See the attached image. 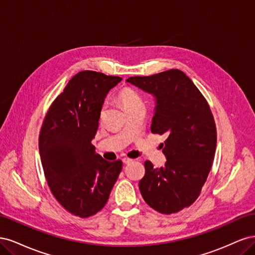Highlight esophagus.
I'll list each match as a JSON object with an SVG mask.
<instances>
[{"label":"esophagus","mask_w":255,"mask_h":255,"mask_svg":"<svg viewBox=\"0 0 255 255\" xmlns=\"http://www.w3.org/2000/svg\"><path fill=\"white\" fill-rule=\"evenodd\" d=\"M122 161H123V164H126V165H128V164H130L133 161V159H130V158H128V157H125V158H122Z\"/></svg>","instance_id":"34e87169"}]
</instances>
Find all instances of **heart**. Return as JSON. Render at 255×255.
Here are the masks:
<instances>
[{
  "label": "heart",
  "instance_id": "obj_1",
  "mask_svg": "<svg viewBox=\"0 0 255 255\" xmlns=\"http://www.w3.org/2000/svg\"><path fill=\"white\" fill-rule=\"evenodd\" d=\"M119 99L121 103L125 106V109H129L136 105H142V101L140 97L138 96L136 92L130 88H123L119 92ZM101 114H103V111H101Z\"/></svg>",
  "mask_w": 255,
  "mask_h": 255
}]
</instances>
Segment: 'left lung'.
Wrapping results in <instances>:
<instances>
[{
    "label": "left lung",
    "mask_w": 255,
    "mask_h": 255,
    "mask_svg": "<svg viewBox=\"0 0 255 255\" xmlns=\"http://www.w3.org/2000/svg\"><path fill=\"white\" fill-rule=\"evenodd\" d=\"M153 96L151 132L168 137L161 148L165 166L144 163L139 182L144 201L161 214H173L194 203L210 173L217 132L210 106L196 85L177 69L127 80Z\"/></svg>",
    "instance_id": "obj_1"
}]
</instances>
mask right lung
Returning <instances> with one entry per match:
<instances>
[{"mask_svg": "<svg viewBox=\"0 0 255 255\" xmlns=\"http://www.w3.org/2000/svg\"><path fill=\"white\" fill-rule=\"evenodd\" d=\"M122 79L82 71L69 81L45 116L39 153L53 196L81 218L101 211L122 169L107 161L91 144L109 91Z\"/></svg>", "mask_w": 255, "mask_h": 255, "instance_id": "right-lung-1", "label": "right lung"}]
</instances>
